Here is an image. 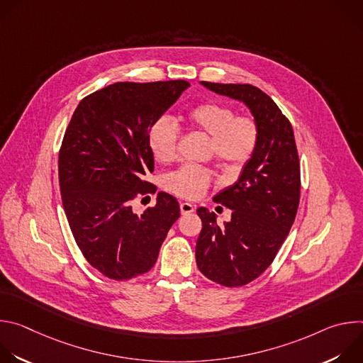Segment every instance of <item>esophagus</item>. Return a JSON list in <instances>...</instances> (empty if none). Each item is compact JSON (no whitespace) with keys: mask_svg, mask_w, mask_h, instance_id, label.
Wrapping results in <instances>:
<instances>
[{"mask_svg":"<svg viewBox=\"0 0 363 363\" xmlns=\"http://www.w3.org/2000/svg\"><path fill=\"white\" fill-rule=\"evenodd\" d=\"M179 208H181V214H182V216H185V214H191V213H194V210H195V205H192V203H189V202H182V203L179 205Z\"/></svg>","mask_w":363,"mask_h":363,"instance_id":"esophagus-1","label":"esophagus"}]
</instances>
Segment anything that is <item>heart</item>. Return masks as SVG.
<instances>
[{
	"instance_id": "b5f03b06",
	"label": "heart",
	"mask_w": 363,
	"mask_h": 363,
	"mask_svg": "<svg viewBox=\"0 0 363 363\" xmlns=\"http://www.w3.org/2000/svg\"><path fill=\"white\" fill-rule=\"evenodd\" d=\"M186 123L211 139V150L220 164L230 169H241L258 140V128L250 116H235L234 111L220 101H202L185 113ZM149 147L160 162H169L178 152L179 129L167 116L160 118L149 129ZM211 182L208 169L186 165L167 178V188L178 196L194 199L201 196Z\"/></svg>"
}]
</instances>
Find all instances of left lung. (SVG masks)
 <instances>
[{
	"instance_id": "left-lung-1",
	"label": "left lung",
	"mask_w": 363,
	"mask_h": 363,
	"mask_svg": "<svg viewBox=\"0 0 363 363\" xmlns=\"http://www.w3.org/2000/svg\"><path fill=\"white\" fill-rule=\"evenodd\" d=\"M201 84L242 101L258 128L255 150L237 182L214 196L233 210L231 220L218 225L214 213L203 206L196 210L202 221L195 247L199 272L218 284L238 287L273 263L293 225L300 198L298 155L289 119L263 90L251 84Z\"/></svg>"
}]
</instances>
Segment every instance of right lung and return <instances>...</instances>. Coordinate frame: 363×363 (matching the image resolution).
Instances as JSON below:
<instances>
[{
  "label": "right lung",
  "mask_w": 363,
  "mask_h": 363,
  "mask_svg": "<svg viewBox=\"0 0 363 363\" xmlns=\"http://www.w3.org/2000/svg\"><path fill=\"white\" fill-rule=\"evenodd\" d=\"M188 87L185 80L109 84L79 103L65 133V213L86 260L112 280L149 272L179 218V203L167 192L140 216L130 203L153 188L142 179L153 172L149 129Z\"/></svg>",
  "instance_id": "right-lung-1"
}]
</instances>
